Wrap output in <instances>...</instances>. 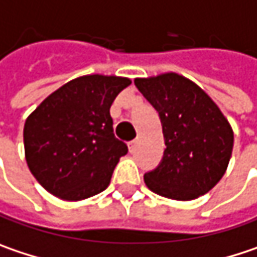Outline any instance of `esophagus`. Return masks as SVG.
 Instances as JSON below:
<instances>
[{"label": "esophagus", "instance_id": "esophagus-1", "mask_svg": "<svg viewBox=\"0 0 257 257\" xmlns=\"http://www.w3.org/2000/svg\"><path fill=\"white\" fill-rule=\"evenodd\" d=\"M136 148H138V140H132V142H128V149H130V152H132V154L136 151Z\"/></svg>", "mask_w": 257, "mask_h": 257}]
</instances>
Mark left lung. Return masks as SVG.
Here are the masks:
<instances>
[{"label":"left lung","instance_id":"8db88e82","mask_svg":"<svg viewBox=\"0 0 257 257\" xmlns=\"http://www.w3.org/2000/svg\"><path fill=\"white\" fill-rule=\"evenodd\" d=\"M159 114L165 151L161 164L145 174L149 190L173 200H193L225 174L234 133L218 105L197 84L177 73L135 79Z\"/></svg>","mask_w":257,"mask_h":257}]
</instances>
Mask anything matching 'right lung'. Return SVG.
Listing matches in <instances>:
<instances>
[{
	"label": "right lung",
	"instance_id": "obj_1",
	"mask_svg": "<svg viewBox=\"0 0 257 257\" xmlns=\"http://www.w3.org/2000/svg\"><path fill=\"white\" fill-rule=\"evenodd\" d=\"M132 83L87 74L52 92L29 115L23 140L29 170L46 192L77 202L103 192L127 145L114 136L109 108Z\"/></svg>",
	"mask_w": 257,
	"mask_h": 257
}]
</instances>
